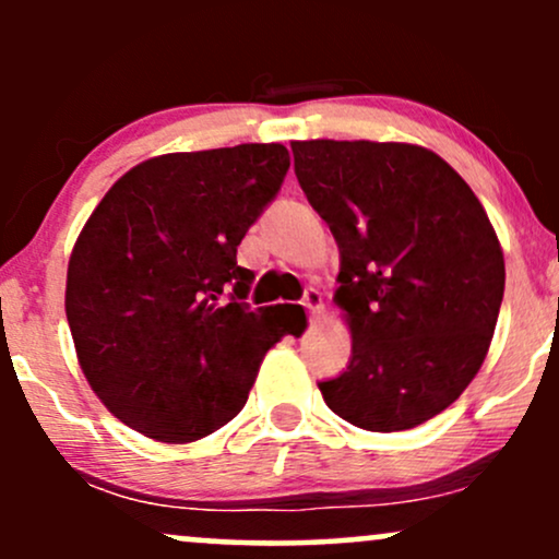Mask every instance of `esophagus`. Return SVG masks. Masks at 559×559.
<instances>
[{
  "label": "esophagus",
  "mask_w": 559,
  "mask_h": 559,
  "mask_svg": "<svg viewBox=\"0 0 559 559\" xmlns=\"http://www.w3.org/2000/svg\"><path fill=\"white\" fill-rule=\"evenodd\" d=\"M301 305H305L307 310L312 312V316H318V312L323 310V297H320L318 288H307V292H305V299H301Z\"/></svg>",
  "instance_id": "34e87169"
}]
</instances>
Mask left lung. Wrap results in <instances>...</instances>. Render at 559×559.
I'll return each mask as SVG.
<instances>
[{"instance_id": "8db88e82", "label": "left lung", "mask_w": 559, "mask_h": 559, "mask_svg": "<svg viewBox=\"0 0 559 559\" xmlns=\"http://www.w3.org/2000/svg\"><path fill=\"white\" fill-rule=\"evenodd\" d=\"M294 173L338 243L336 305L352 331L338 418L407 431L457 400L484 365L504 258L484 204L439 155L396 141H294Z\"/></svg>"}]
</instances>
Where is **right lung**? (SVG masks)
<instances>
[{"mask_svg": "<svg viewBox=\"0 0 559 559\" xmlns=\"http://www.w3.org/2000/svg\"><path fill=\"white\" fill-rule=\"evenodd\" d=\"M284 144L152 157L112 183L68 265L66 312L94 394L150 439L186 444L234 420L260 362L305 312L247 301L236 265L281 191Z\"/></svg>", "mask_w": 559, "mask_h": 559, "instance_id": "add662e5", "label": "right lung"}]
</instances>
